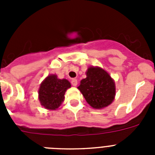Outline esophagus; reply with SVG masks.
Instances as JSON below:
<instances>
[{
	"mask_svg": "<svg viewBox=\"0 0 155 155\" xmlns=\"http://www.w3.org/2000/svg\"><path fill=\"white\" fill-rule=\"evenodd\" d=\"M71 84L74 86V87L78 85V80L77 79H72V81H71Z\"/></svg>",
	"mask_w": 155,
	"mask_h": 155,
	"instance_id": "1",
	"label": "esophagus"
}]
</instances>
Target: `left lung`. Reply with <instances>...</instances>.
<instances>
[{
	"label": "left lung",
	"instance_id": "obj_1",
	"mask_svg": "<svg viewBox=\"0 0 155 155\" xmlns=\"http://www.w3.org/2000/svg\"><path fill=\"white\" fill-rule=\"evenodd\" d=\"M93 109H101L112 104L116 96V84L107 71L100 67H89L86 78L78 87Z\"/></svg>",
	"mask_w": 155,
	"mask_h": 155
}]
</instances>
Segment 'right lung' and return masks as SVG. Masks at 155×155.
<instances>
[{
    "label": "right lung",
    "instance_id": "add662e5",
    "mask_svg": "<svg viewBox=\"0 0 155 155\" xmlns=\"http://www.w3.org/2000/svg\"><path fill=\"white\" fill-rule=\"evenodd\" d=\"M71 87L67 79H60L57 74H50L42 81L39 88L41 105L49 110L58 109L64 99L66 91Z\"/></svg>",
    "mask_w": 155,
    "mask_h": 155
}]
</instances>
